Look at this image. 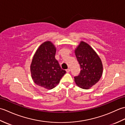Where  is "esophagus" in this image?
<instances>
[{
  "instance_id": "esophagus-1",
  "label": "esophagus",
  "mask_w": 125,
  "mask_h": 125,
  "mask_svg": "<svg viewBox=\"0 0 125 125\" xmlns=\"http://www.w3.org/2000/svg\"><path fill=\"white\" fill-rule=\"evenodd\" d=\"M66 71H67V73H69L70 71V69H66Z\"/></svg>"
}]
</instances>
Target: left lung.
Returning <instances> with one entry per match:
<instances>
[{"instance_id": "1", "label": "left lung", "mask_w": 125, "mask_h": 125, "mask_svg": "<svg viewBox=\"0 0 125 125\" xmlns=\"http://www.w3.org/2000/svg\"><path fill=\"white\" fill-rule=\"evenodd\" d=\"M77 60L80 65L79 75L75 76V82L83 89H88L99 81L103 73L100 58L89 45L82 41L75 50Z\"/></svg>"}]
</instances>
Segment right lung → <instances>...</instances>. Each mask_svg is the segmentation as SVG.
Masks as SVG:
<instances>
[{
	"label": "right lung",
	"instance_id": "obj_1",
	"mask_svg": "<svg viewBox=\"0 0 125 125\" xmlns=\"http://www.w3.org/2000/svg\"><path fill=\"white\" fill-rule=\"evenodd\" d=\"M56 51L52 42H44L36 50L31 65L34 83L49 90L54 88L66 73L56 60Z\"/></svg>",
	"mask_w": 125,
	"mask_h": 125
}]
</instances>
